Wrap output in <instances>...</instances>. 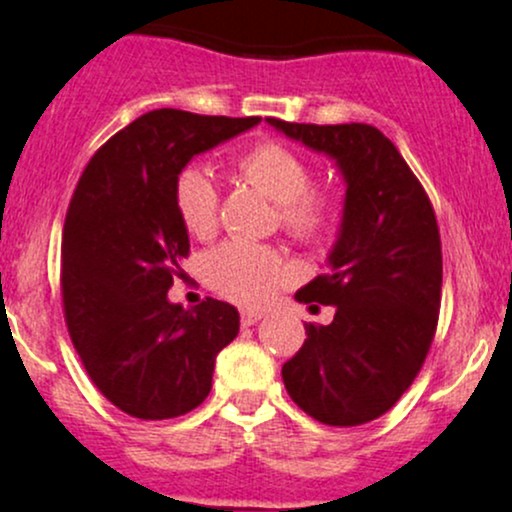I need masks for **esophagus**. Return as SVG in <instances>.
I'll return each instance as SVG.
<instances>
[{
	"mask_svg": "<svg viewBox=\"0 0 512 512\" xmlns=\"http://www.w3.org/2000/svg\"><path fill=\"white\" fill-rule=\"evenodd\" d=\"M257 320H262L260 310H243V313H240V325H243V327L255 325Z\"/></svg>",
	"mask_w": 512,
	"mask_h": 512,
	"instance_id": "obj_1",
	"label": "esophagus"
}]
</instances>
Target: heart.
Segmentation results:
<instances>
[{"label":"heart","instance_id":"b5f03b06","mask_svg":"<svg viewBox=\"0 0 512 512\" xmlns=\"http://www.w3.org/2000/svg\"><path fill=\"white\" fill-rule=\"evenodd\" d=\"M238 173L279 204L281 228L293 240L320 243L337 223V197L315 185L313 166L303 154L279 142H260L238 158ZM182 226L195 238H209L219 226V190L199 166L180 170L173 187ZM207 279L238 305H262L289 279L284 257L267 245L231 240L207 260Z\"/></svg>","mask_w":512,"mask_h":512}]
</instances>
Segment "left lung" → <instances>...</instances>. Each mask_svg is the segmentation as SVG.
I'll list each match as a JSON object with an SVG mask.
<instances>
[{
    "label": "left lung",
    "mask_w": 512,
    "mask_h": 512,
    "mask_svg": "<svg viewBox=\"0 0 512 512\" xmlns=\"http://www.w3.org/2000/svg\"><path fill=\"white\" fill-rule=\"evenodd\" d=\"M267 122L332 156L346 180L330 274L296 293L301 303L337 305V313L330 325H305L308 339L281 378L293 402L320 424H368L409 390L436 337L443 286L436 211L378 127Z\"/></svg>",
    "instance_id": "left-lung-1"
}]
</instances>
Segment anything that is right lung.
<instances>
[{
	"instance_id": "right-lung-1",
	"label": "right lung",
	"mask_w": 512,
	"mask_h": 512,
	"mask_svg": "<svg viewBox=\"0 0 512 512\" xmlns=\"http://www.w3.org/2000/svg\"><path fill=\"white\" fill-rule=\"evenodd\" d=\"M262 117L151 110L93 154L64 219L62 305L88 378L134 419L187 414L211 390L216 354L236 339L233 305L195 310L168 301L190 238L175 209V178L192 156Z\"/></svg>"
}]
</instances>
